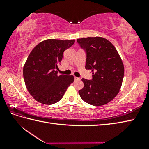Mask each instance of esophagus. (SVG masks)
Returning <instances> with one entry per match:
<instances>
[{
  "instance_id": "1",
  "label": "esophagus",
  "mask_w": 149,
  "mask_h": 149,
  "mask_svg": "<svg viewBox=\"0 0 149 149\" xmlns=\"http://www.w3.org/2000/svg\"><path fill=\"white\" fill-rule=\"evenodd\" d=\"M74 79H75V80H80V78L77 77H74Z\"/></svg>"
}]
</instances>
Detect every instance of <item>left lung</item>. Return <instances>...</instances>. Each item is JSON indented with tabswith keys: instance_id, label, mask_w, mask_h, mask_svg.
<instances>
[{
	"instance_id": "left-lung-1",
	"label": "left lung",
	"mask_w": 149,
	"mask_h": 149,
	"mask_svg": "<svg viewBox=\"0 0 149 149\" xmlns=\"http://www.w3.org/2000/svg\"><path fill=\"white\" fill-rule=\"evenodd\" d=\"M81 48L86 53L85 68L91 70L92 79L83 78L84 87L80 97L90 105L100 106L111 101L121 88L124 66L116 48L102 37L77 39Z\"/></svg>"
}]
</instances>
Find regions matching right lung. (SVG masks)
Wrapping results in <instances>:
<instances>
[{
	"label": "right lung",
	"mask_w": 149,
	"mask_h": 149,
	"mask_svg": "<svg viewBox=\"0 0 149 149\" xmlns=\"http://www.w3.org/2000/svg\"><path fill=\"white\" fill-rule=\"evenodd\" d=\"M74 40L49 39L34 47L23 68L25 84L38 102L50 105L61 100L74 81L73 75H58L63 52L74 43Z\"/></svg>",
	"instance_id": "right-lung-1"
}]
</instances>
